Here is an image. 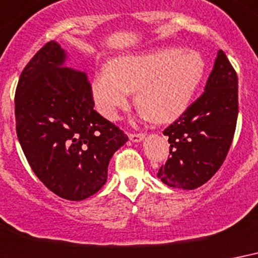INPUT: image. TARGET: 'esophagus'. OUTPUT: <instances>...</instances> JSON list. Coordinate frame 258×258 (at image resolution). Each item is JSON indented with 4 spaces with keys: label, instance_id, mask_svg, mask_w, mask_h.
I'll return each mask as SVG.
<instances>
[{
    "label": "esophagus",
    "instance_id": "34e87169",
    "mask_svg": "<svg viewBox=\"0 0 258 258\" xmlns=\"http://www.w3.org/2000/svg\"><path fill=\"white\" fill-rule=\"evenodd\" d=\"M129 139H131V141H133V143H140V141H143V140L145 139V135H144V133H131V135H129Z\"/></svg>",
    "mask_w": 258,
    "mask_h": 258
}]
</instances>
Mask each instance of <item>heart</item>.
<instances>
[{"instance_id": "1", "label": "heart", "mask_w": 258, "mask_h": 258, "mask_svg": "<svg viewBox=\"0 0 258 258\" xmlns=\"http://www.w3.org/2000/svg\"><path fill=\"white\" fill-rule=\"evenodd\" d=\"M205 70L201 53L173 47L117 57L94 78V102L103 117L117 119L137 91L136 105L144 117L171 122L189 106Z\"/></svg>"}]
</instances>
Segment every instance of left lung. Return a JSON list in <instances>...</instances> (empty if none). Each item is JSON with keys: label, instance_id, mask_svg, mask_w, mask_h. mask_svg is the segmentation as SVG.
<instances>
[{"label": "left lung", "instance_id": "left-lung-1", "mask_svg": "<svg viewBox=\"0 0 258 258\" xmlns=\"http://www.w3.org/2000/svg\"><path fill=\"white\" fill-rule=\"evenodd\" d=\"M238 117V78L223 51H218L205 93L163 133L169 157L157 176L164 184L195 189L223 164Z\"/></svg>", "mask_w": 258, "mask_h": 258}]
</instances>
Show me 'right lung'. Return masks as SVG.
<instances>
[{
    "label": "right lung",
    "mask_w": 258,
    "mask_h": 258,
    "mask_svg": "<svg viewBox=\"0 0 258 258\" xmlns=\"http://www.w3.org/2000/svg\"><path fill=\"white\" fill-rule=\"evenodd\" d=\"M56 41L37 51L16 89V131L28 163L48 189L83 201L107 180L109 161L127 136L94 110L87 75L66 67Z\"/></svg>",
    "instance_id": "1"
}]
</instances>
